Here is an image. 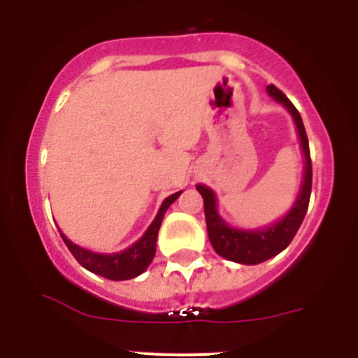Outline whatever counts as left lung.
<instances>
[{"mask_svg": "<svg viewBox=\"0 0 358 358\" xmlns=\"http://www.w3.org/2000/svg\"><path fill=\"white\" fill-rule=\"evenodd\" d=\"M267 91L274 100L283 103L292 115L294 122H296L297 134H299V140H301L303 154H305V179H303L301 192L297 195L292 210L281 218L280 222L265 227V229H236V227L227 226L222 218L218 217L217 199H215L213 192L204 185H197L199 194L204 199V215H206L208 236H210L211 245L217 251V255L224 256L226 260L243 265L262 264V262L280 255L292 242L297 229L301 226L303 218H305L306 210H308L310 192H312V161H310L308 138H306L301 115H299V110L294 107L289 98L278 90L276 85H267Z\"/></svg>", "mask_w": 358, "mask_h": 358, "instance_id": "left-lung-1", "label": "left lung"}]
</instances>
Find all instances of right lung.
I'll list each match as a JSON object with an SVG mask.
<instances>
[{
	"mask_svg": "<svg viewBox=\"0 0 358 358\" xmlns=\"http://www.w3.org/2000/svg\"><path fill=\"white\" fill-rule=\"evenodd\" d=\"M179 195H181V192H177V194L164 199L159 211H157L156 218H154V222L148 226V229L145 231V235L141 236L138 242L132 243L131 248L125 249V251L122 252H115V255H100V252L87 251V249L80 248L77 243H73L71 240L66 238L62 233L61 236L62 240H64L66 245H68L69 251H71V255L75 256V260H77L84 268L98 274V276H103L107 278V280L113 281L132 280V278L140 276L141 273H145L148 265H150L152 258L156 255L157 233H159L164 213H166L170 204H172Z\"/></svg>",
	"mask_w": 358,
	"mask_h": 358,
	"instance_id": "obj_1",
	"label": "right lung"
}]
</instances>
